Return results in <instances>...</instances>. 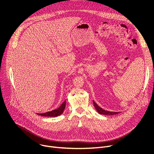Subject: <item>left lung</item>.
<instances>
[{
	"mask_svg": "<svg viewBox=\"0 0 154 154\" xmlns=\"http://www.w3.org/2000/svg\"><path fill=\"white\" fill-rule=\"evenodd\" d=\"M94 107L96 108V109L97 110V112L101 115H116L119 113V112H108V111H106L105 109H102L101 107H100L94 100L93 101Z\"/></svg>",
	"mask_w": 154,
	"mask_h": 154,
	"instance_id": "1",
	"label": "left lung"
}]
</instances>
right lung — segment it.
I'll return each mask as SVG.
<instances>
[{"instance_id":"right-lung-1","label":"right lung","mask_w":154,"mask_h":154,"mask_svg":"<svg viewBox=\"0 0 154 154\" xmlns=\"http://www.w3.org/2000/svg\"><path fill=\"white\" fill-rule=\"evenodd\" d=\"M66 106V100H64L63 103L61 105V106L58 108L57 109H54V110L51 112H48L45 113H37L39 115L42 116H49V117H56L60 115H61L64 111V109Z\"/></svg>"}]
</instances>
